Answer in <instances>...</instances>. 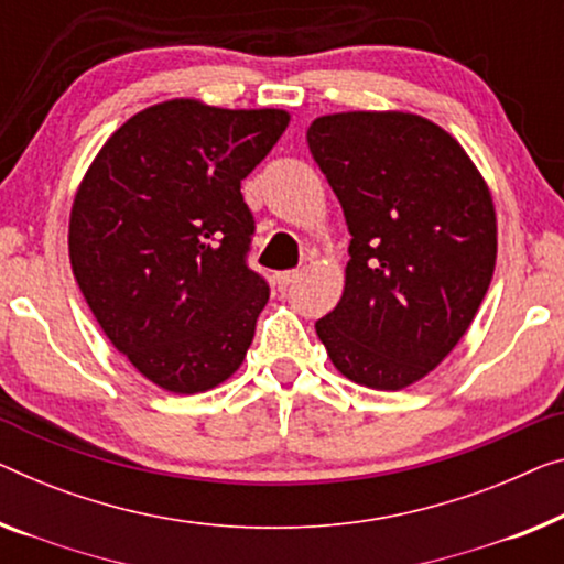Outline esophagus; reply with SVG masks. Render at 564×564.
I'll return each instance as SVG.
<instances>
[{
	"instance_id": "obj_1",
	"label": "esophagus",
	"mask_w": 564,
	"mask_h": 564,
	"mask_svg": "<svg viewBox=\"0 0 564 564\" xmlns=\"http://www.w3.org/2000/svg\"><path fill=\"white\" fill-rule=\"evenodd\" d=\"M299 271H283V273H275V285H279V291H285L291 283H296L299 279Z\"/></svg>"
}]
</instances>
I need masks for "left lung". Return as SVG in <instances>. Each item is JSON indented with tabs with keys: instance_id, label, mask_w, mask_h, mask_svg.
Listing matches in <instances>:
<instances>
[{
	"instance_id": "1",
	"label": "left lung",
	"mask_w": 564,
	"mask_h": 564,
	"mask_svg": "<svg viewBox=\"0 0 564 564\" xmlns=\"http://www.w3.org/2000/svg\"><path fill=\"white\" fill-rule=\"evenodd\" d=\"M306 141L351 235L341 301L316 334L351 382L402 390L448 357L489 291V187L451 133L413 113L322 116Z\"/></svg>"
}]
</instances>
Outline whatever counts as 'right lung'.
Masks as SVG:
<instances>
[{
    "mask_svg": "<svg viewBox=\"0 0 564 564\" xmlns=\"http://www.w3.org/2000/svg\"><path fill=\"white\" fill-rule=\"evenodd\" d=\"M289 126L275 108L166 100L126 121L83 180L70 265L100 329L159 388L195 394L242 365L271 289L248 268L240 182Z\"/></svg>",
    "mask_w": 564,
    "mask_h": 564,
    "instance_id": "1",
    "label": "right lung"
}]
</instances>
